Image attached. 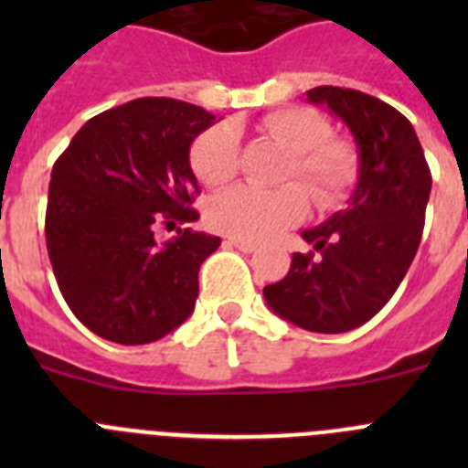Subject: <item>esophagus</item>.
<instances>
[{
    "label": "esophagus",
    "mask_w": 468,
    "mask_h": 468,
    "mask_svg": "<svg viewBox=\"0 0 468 468\" xmlns=\"http://www.w3.org/2000/svg\"><path fill=\"white\" fill-rule=\"evenodd\" d=\"M227 243H229V246H234V248H239V250H241V253H255V250H258V243H253V241H243V239H227Z\"/></svg>",
    "instance_id": "obj_1"
}]
</instances>
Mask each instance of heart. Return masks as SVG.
I'll return each instance as SVG.
<instances>
[{"label": "heart", "instance_id": "1", "mask_svg": "<svg viewBox=\"0 0 468 468\" xmlns=\"http://www.w3.org/2000/svg\"><path fill=\"white\" fill-rule=\"evenodd\" d=\"M262 131L291 152L283 180H300L318 208L340 206L358 180V154L345 140H328L330 126L307 107H285L264 117ZM194 176L220 187L237 176L241 147L231 123H215L198 135L189 152ZM304 188V189H305ZM303 189V190H304ZM297 185L255 189L239 185L208 201V222L243 241H264L307 215V195Z\"/></svg>", "mask_w": 468, "mask_h": 468}]
</instances>
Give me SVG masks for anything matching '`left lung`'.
Listing matches in <instances>:
<instances>
[{
  "instance_id": "8db88e82",
  "label": "left lung",
  "mask_w": 468,
  "mask_h": 468,
  "mask_svg": "<svg viewBox=\"0 0 468 468\" xmlns=\"http://www.w3.org/2000/svg\"><path fill=\"white\" fill-rule=\"evenodd\" d=\"M307 101L351 131L358 183L345 210L302 231L314 250L292 253L285 279L264 285V300L300 328L346 333L391 300L415 260L431 171L412 123L387 102L340 86H316Z\"/></svg>"
}]
</instances>
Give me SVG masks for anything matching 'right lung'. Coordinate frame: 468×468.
<instances>
[{
    "mask_svg": "<svg viewBox=\"0 0 468 468\" xmlns=\"http://www.w3.org/2000/svg\"><path fill=\"white\" fill-rule=\"evenodd\" d=\"M215 117L173 98H138L77 131L51 171L47 248L65 302L117 345H150L183 325L198 297V267L220 239L166 222L198 220L189 147Z\"/></svg>",
    "mask_w": 468,
    "mask_h": 468,
    "instance_id": "1",
    "label": "right lung"
}]
</instances>
